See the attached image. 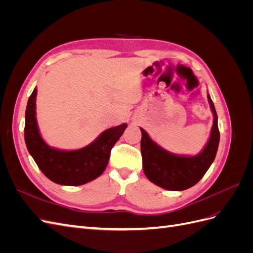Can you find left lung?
Listing matches in <instances>:
<instances>
[{
	"label": "left lung",
	"mask_w": 253,
	"mask_h": 253,
	"mask_svg": "<svg viewBox=\"0 0 253 253\" xmlns=\"http://www.w3.org/2000/svg\"><path fill=\"white\" fill-rule=\"evenodd\" d=\"M208 101L214 116L211 135L203 152L196 156L174 155L159 147L143 128H140L143 172L155 185L171 191H182L196 185L208 171L219 143L217 115L209 94Z\"/></svg>",
	"instance_id": "obj_1"
}]
</instances>
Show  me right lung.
<instances>
[{
  "label": "right lung",
  "mask_w": 253,
  "mask_h": 253,
  "mask_svg": "<svg viewBox=\"0 0 253 253\" xmlns=\"http://www.w3.org/2000/svg\"><path fill=\"white\" fill-rule=\"evenodd\" d=\"M37 88L30 95L25 112V143L42 173L64 186H80L100 176L108 166L111 150L124 134L126 125L105 129L96 140L76 151H61L46 144L36 118Z\"/></svg>",
  "instance_id": "right-lung-1"
}]
</instances>
